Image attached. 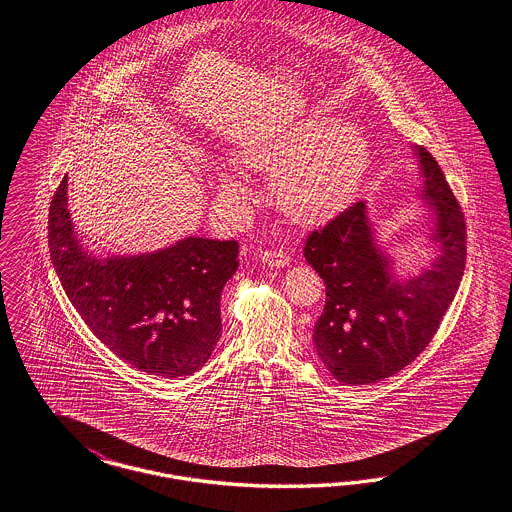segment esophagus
<instances>
[{
  "mask_svg": "<svg viewBox=\"0 0 512 512\" xmlns=\"http://www.w3.org/2000/svg\"><path fill=\"white\" fill-rule=\"evenodd\" d=\"M260 260L269 267H285L289 266V256L285 252H277V250H266L260 254Z\"/></svg>",
  "mask_w": 512,
  "mask_h": 512,
  "instance_id": "34e87169",
  "label": "esophagus"
}]
</instances>
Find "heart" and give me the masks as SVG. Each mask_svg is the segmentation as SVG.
I'll list each match as a JSON object with an SVG mask.
<instances>
[{
    "instance_id": "obj_1",
    "label": "heart",
    "mask_w": 512,
    "mask_h": 512,
    "mask_svg": "<svg viewBox=\"0 0 512 512\" xmlns=\"http://www.w3.org/2000/svg\"><path fill=\"white\" fill-rule=\"evenodd\" d=\"M246 166L271 172V197L290 222L310 225L340 212L363 179L369 145L348 124L313 118L273 143L245 153ZM222 185L243 195V185L223 174Z\"/></svg>"
}]
</instances>
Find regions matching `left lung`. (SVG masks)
Listing matches in <instances>:
<instances>
[{
  "mask_svg": "<svg viewBox=\"0 0 512 512\" xmlns=\"http://www.w3.org/2000/svg\"><path fill=\"white\" fill-rule=\"evenodd\" d=\"M423 199L436 212L432 241L438 258L419 277L400 281L378 248L359 200L319 229L304 246L325 281L327 300L313 327V346L342 384L392 377L423 352L453 302L467 264V225L436 158L415 147Z\"/></svg>",
  "mask_w": 512,
  "mask_h": 512,
  "instance_id": "left-lung-1",
  "label": "left lung"
}]
</instances>
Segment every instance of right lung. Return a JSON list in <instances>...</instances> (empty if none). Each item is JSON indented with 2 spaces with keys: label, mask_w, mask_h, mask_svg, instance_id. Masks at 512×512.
<instances>
[{
  "label": "right lung",
  "mask_w": 512,
  "mask_h": 512,
  "mask_svg": "<svg viewBox=\"0 0 512 512\" xmlns=\"http://www.w3.org/2000/svg\"><path fill=\"white\" fill-rule=\"evenodd\" d=\"M47 239L68 300L116 356L164 378L208 361L222 333V290L239 267L237 241L187 237L151 254L93 258L74 235L67 176L49 206Z\"/></svg>",
  "instance_id": "1"
}]
</instances>
